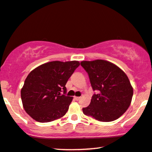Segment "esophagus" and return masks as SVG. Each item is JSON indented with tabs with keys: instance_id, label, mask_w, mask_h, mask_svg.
Returning <instances> with one entry per match:
<instances>
[{
	"instance_id": "1",
	"label": "esophagus",
	"mask_w": 152,
	"mask_h": 152,
	"mask_svg": "<svg viewBox=\"0 0 152 152\" xmlns=\"http://www.w3.org/2000/svg\"><path fill=\"white\" fill-rule=\"evenodd\" d=\"M74 99H76V101H78L80 99V96H74Z\"/></svg>"
}]
</instances>
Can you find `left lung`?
<instances>
[{
	"mask_svg": "<svg viewBox=\"0 0 152 152\" xmlns=\"http://www.w3.org/2000/svg\"><path fill=\"white\" fill-rule=\"evenodd\" d=\"M88 72L94 94L90 104L83 108L87 116L100 122H112L124 114L130 106L133 94L126 74L112 62L104 60L82 61Z\"/></svg>",
	"mask_w": 152,
	"mask_h": 152,
	"instance_id": "obj_1",
	"label": "left lung"
}]
</instances>
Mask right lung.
<instances>
[{
  "label": "right lung",
  "instance_id": "1",
  "mask_svg": "<svg viewBox=\"0 0 152 152\" xmlns=\"http://www.w3.org/2000/svg\"><path fill=\"white\" fill-rule=\"evenodd\" d=\"M79 65L76 60L52 61L30 72L21 88V96L24 110L33 120L50 122L66 114L73 97L65 95V85ZM62 89L64 95L60 94Z\"/></svg>",
  "mask_w": 152,
  "mask_h": 152
}]
</instances>
